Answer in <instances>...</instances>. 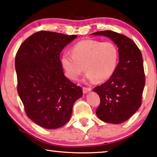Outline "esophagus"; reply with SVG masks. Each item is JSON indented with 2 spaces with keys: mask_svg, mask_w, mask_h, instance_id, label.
<instances>
[{
  "mask_svg": "<svg viewBox=\"0 0 157 157\" xmlns=\"http://www.w3.org/2000/svg\"><path fill=\"white\" fill-rule=\"evenodd\" d=\"M91 91V88H86V87H83V94H87Z\"/></svg>",
  "mask_w": 157,
  "mask_h": 157,
  "instance_id": "1",
  "label": "esophagus"
}]
</instances>
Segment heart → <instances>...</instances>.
<instances>
[{"mask_svg": "<svg viewBox=\"0 0 157 157\" xmlns=\"http://www.w3.org/2000/svg\"><path fill=\"white\" fill-rule=\"evenodd\" d=\"M61 65L66 76L76 81L84 71L90 82H104L112 76L119 61V50L112 42L86 39L75 44L72 54L64 53Z\"/></svg>", "mask_w": 157, "mask_h": 157, "instance_id": "heart-1", "label": "heart"}]
</instances>
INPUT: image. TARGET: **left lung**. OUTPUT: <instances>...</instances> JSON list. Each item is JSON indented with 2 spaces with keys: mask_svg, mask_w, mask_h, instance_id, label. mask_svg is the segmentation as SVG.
<instances>
[{
  "mask_svg": "<svg viewBox=\"0 0 157 157\" xmlns=\"http://www.w3.org/2000/svg\"><path fill=\"white\" fill-rule=\"evenodd\" d=\"M91 35L109 38L119 48V63L112 76L94 89L101 100L96 116L106 123H122L141 106L145 85L142 55L136 44L122 34L104 31Z\"/></svg>",
  "mask_w": 157,
  "mask_h": 157,
  "instance_id": "1",
  "label": "left lung"
}]
</instances>
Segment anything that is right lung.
<instances>
[{
	"instance_id": "obj_1",
	"label": "right lung",
	"mask_w": 157,
	"mask_h": 157,
	"mask_svg": "<svg viewBox=\"0 0 157 157\" xmlns=\"http://www.w3.org/2000/svg\"><path fill=\"white\" fill-rule=\"evenodd\" d=\"M77 37L41 31L21 45L15 67L18 93L28 117L42 127L55 129L69 121L82 89L64 76L60 53Z\"/></svg>"
}]
</instances>
